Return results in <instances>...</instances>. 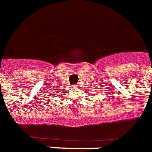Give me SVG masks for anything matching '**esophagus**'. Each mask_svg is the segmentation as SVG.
<instances>
[{"label":"esophagus","mask_w":152,"mask_h":152,"mask_svg":"<svg viewBox=\"0 0 152 152\" xmlns=\"http://www.w3.org/2000/svg\"><path fill=\"white\" fill-rule=\"evenodd\" d=\"M72 87L73 88H78L79 87V85H72Z\"/></svg>","instance_id":"34e87169"}]
</instances>
